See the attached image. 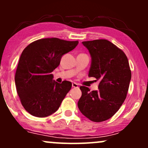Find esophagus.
<instances>
[{"mask_svg": "<svg viewBox=\"0 0 148 148\" xmlns=\"http://www.w3.org/2000/svg\"><path fill=\"white\" fill-rule=\"evenodd\" d=\"M72 88H79V86H78V84H76V83H72Z\"/></svg>", "mask_w": 148, "mask_h": 148, "instance_id": "esophagus-1", "label": "esophagus"}]
</instances>
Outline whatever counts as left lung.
Returning a JSON list of instances; mask_svg holds the SVG:
<instances>
[{
	"instance_id": "obj_1",
	"label": "left lung",
	"mask_w": 148,
	"mask_h": 148,
	"mask_svg": "<svg viewBox=\"0 0 148 148\" xmlns=\"http://www.w3.org/2000/svg\"><path fill=\"white\" fill-rule=\"evenodd\" d=\"M89 51L91 65L88 76L99 81L98 90L81 86L80 111L91 121L111 118L126 99L132 78L128 59L121 49L106 40L83 42Z\"/></svg>"
}]
</instances>
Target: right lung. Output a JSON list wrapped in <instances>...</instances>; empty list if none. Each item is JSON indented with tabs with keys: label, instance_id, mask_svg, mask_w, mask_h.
<instances>
[{
	"label": "right lung",
	"instance_id": "obj_1",
	"mask_svg": "<svg viewBox=\"0 0 148 148\" xmlns=\"http://www.w3.org/2000/svg\"><path fill=\"white\" fill-rule=\"evenodd\" d=\"M78 44L56 37L45 38L32 42L23 51L14 80L22 106L30 114L44 118L58 109L72 83L58 84L53 80L51 72L60 64L62 56Z\"/></svg>",
	"mask_w": 148,
	"mask_h": 148
}]
</instances>
